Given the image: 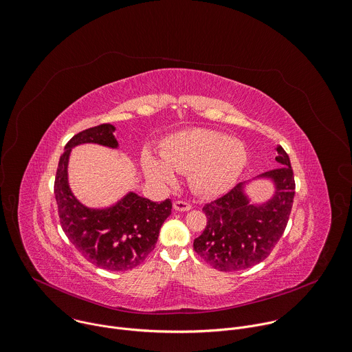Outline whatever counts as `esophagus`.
Returning <instances> with one entry per match:
<instances>
[{
	"mask_svg": "<svg viewBox=\"0 0 352 352\" xmlns=\"http://www.w3.org/2000/svg\"><path fill=\"white\" fill-rule=\"evenodd\" d=\"M173 208H175V210H179V212H187L191 209V205L186 201H175Z\"/></svg>",
	"mask_w": 352,
	"mask_h": 352,
	"instance_id": "esophagus-1",
	"label": "esophagus"
}]
</instances>
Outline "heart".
<instances>
[{
	"label": "heart",
	"instance_id": "1",
	"mask_svg": "<svg viewBox=\"0 0 352 352\" xmlns=\"http://www.w3.org/2000/svg\"><path fill=\"white\" fill-rule=\"evenodd\" d=\"M161 158L144 154L143 169L153 180L172 186L176 173L190 172V184L201 195L227 191L248 164L246 146L238 139L210 129H187L166 138Z\"/></svg>",
	"mask_w": 352,
	"mask_h": 352
}]
</instances>
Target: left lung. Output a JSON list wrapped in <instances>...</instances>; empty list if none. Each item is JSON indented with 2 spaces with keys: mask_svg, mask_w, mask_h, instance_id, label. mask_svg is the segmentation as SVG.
<instances>
[{
  "mask_svg": "<svg viewBox=\"0 0 352 352\" xmlns=\"http://www.w3.org/2000/svg\"><path fill=\"white\" fill-rule=\"evenodd\" d=\"M275 150L282 166L253 179L271 180L274 192L267 201L252 202L246 194L250 182H243L202 209L208 223L194 239V250L219 271H239L263 261L286 228L296 186L289 155L280 146Z\"/></svg>",
  "mask_w": 352,
  "mask_h": 352,
  "instance_id": "left-lung-1",
  "label": "left lung"
}]
</instances>
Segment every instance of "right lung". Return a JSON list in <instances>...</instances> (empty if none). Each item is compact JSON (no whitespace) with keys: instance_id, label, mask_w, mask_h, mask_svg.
Masks as SVG:
<instances>
[{"instance_id":"obj_1","label":"right lung","mask_w":352,"mask_h":352,"mask_svg":"<svg viewBox=\"0 0 352 352\" xmlns=\"http://www.w3.org/2000/svg\"><path fill=\"white\" fill-rule=\"evenodd\" d=\"M114 132V125L102 124L70 139L59 160L55 198L62 228L78 252L96 267L126 271L154 249L161 226L172 212V201L158 204L132 191L107 208H89L77 199L69 184L72 150L88 143L118 148Z\"/></svg>"}]
</instances>
